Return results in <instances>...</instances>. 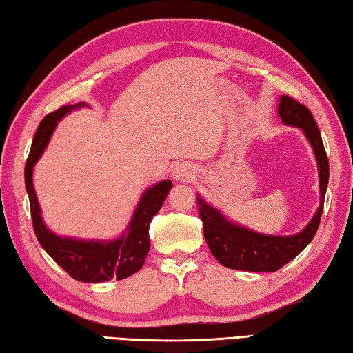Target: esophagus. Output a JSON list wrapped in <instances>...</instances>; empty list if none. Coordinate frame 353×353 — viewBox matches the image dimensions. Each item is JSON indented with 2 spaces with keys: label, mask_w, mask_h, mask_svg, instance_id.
I'll return each mask as SVG.
<instances>
[{
  "label": "esophagus",
  "mask_w": 353,
  "mask_h": 353,
  "mask_svg": "<svg viewBox=\"0 0 353 353\" xmlns=\"http://www.w3.org/2000/svg\"><path fill=\"white\" fill-rule=\"evenodd\" d=\"M173 175H175L176 180L180 181H189L194 178V167L186 163L178 164L175 167V170H173Z\"/></svg>",
  "instance_id": "obj_1"
}]
</instances>
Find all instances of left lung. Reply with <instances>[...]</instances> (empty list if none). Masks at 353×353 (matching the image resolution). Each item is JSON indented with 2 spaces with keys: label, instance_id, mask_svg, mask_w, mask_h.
I'll return each mask as SVG.
<instances>
[{
  "label": "left lung",
  "instance_id": "obj_1",
  "mask_svg": "<svg viewBox=\"0 0 353 353\" xmlns=\"http://www.w3.org/2000/svg\"><path fill=\"white\" fill-rule=\"evenodd\" d=\"M279 114L286 125L302 128L313 145L317 167H319V210L302 233L294 236H265L230 223L225 221L221 212L205 203L203 199L197 197V210L203 222L206 244L217 261L228 269L248 270V272H275L296 258L310 244L319 228L328 175H330L321 131L310 109L305 105H300L296 98L283 95L280 98Z\"/></svg>",
  "mask_w": 353,
  "mask_h": 353
}]
</instances>
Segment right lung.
<instances>
[{"label": "right lung", "instance_id": "add662e5", "mask_svg": "<svg viewBox=\"0 0 353 353\" xmlns=\"http://www.w3.org/2000/svg\"><path fill=\"white\" fill-rule=\"evenodd\" d=\"M79 106L83 105L78 103L77 106H61L56 111L46 114L39 123L36 136L32 139L31 152L25 165V184L28 197H30L34 233L45 252L72 279L84 283H101L112 279L123 280L136 274L145 263V256L150 250V222L158 214L173 184L170 180H164L143 194L131 219L128 234L117 241L105 244V242L59 238L51 233L40 217V208L32 186V167L48 143L56 123L67 112Z\"/></svg>", "mask_w": 353, "mask_h": 353}]
</instances>
